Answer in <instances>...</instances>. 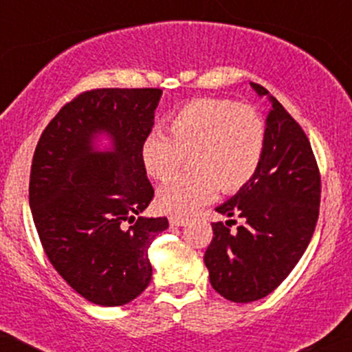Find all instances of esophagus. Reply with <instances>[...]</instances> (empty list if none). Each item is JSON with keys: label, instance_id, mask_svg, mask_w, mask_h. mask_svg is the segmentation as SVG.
Segmentation results:
<instances>
[{"label": "esophagus", "instance_id": "1", "mask_svg": "<svg viewBox=\"0 0 352 352\" xmlns=\"http://www.w3.org/2000/svg\"><path fill=\"white\" fill-rule=\"evenodd\" d=\"M168 222L172 227H182L188 222L187 217H180V215H170Z\"/></svg>", "mask_w": 352, "mask_h": 352}]
</instances>
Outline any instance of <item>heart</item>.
<instances>
[{"label":"heart","instance_id":"obj_1","mask_svg":"<svg viewBox=\"0 0 352 352\" xmlns=\"http://www.w3.org/2000/svg\"><path fill=\"white\" fill-rule=\"evenodd\" d=\"M168 133L152 130L140 146L142 164L152 179L168 180L187 155L188 172L160 188L158 207L187 215L214 195L241 190L256 175L265 148L264 118L249 105L227 98H195L173 111Z\"/></svg>","mask_w":352,"mask_h":352}]
</instances>
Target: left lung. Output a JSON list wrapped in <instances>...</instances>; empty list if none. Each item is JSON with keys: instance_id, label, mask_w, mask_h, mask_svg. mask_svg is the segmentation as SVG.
<instances>
[{"instance_id": "1", "label": "left lung", "mask_w": 352, "mask_h": 352, "mask_svg": "<svg viewBox=\"0 0 352 352\" xmlns=\"http://www.w3.org/2000/svg\"><path fill=\"white\" fill-rule=\"evenodd\" d=\"M267 95V138L256 175L237 195L215 208L244 223L214 222V237L204 262L210 284L232 302H252L269 296L296 267L314 234L319 217L320 173L302 126Z\"/></svg>"}]
</instances>
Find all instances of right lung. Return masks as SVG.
Listing matches in <instances>:
<instances>
[{"label":"right lung","mask_w":352,"mask_h":352,"mask_svg":"<svg viewBox=\"0 0 352 352\" xmlns=\"http://www.w3.org/2000/svg\"><path fill=\"white\" fill-rule=\"evenodd\" d=\"M160 88H96L61 107L38 140L30 207L46 257L90 302L123 306L152 279L148 247L167 217H137L153 199L140 146ZM107 131L114 150L93 148Z\"/></svg>","instance_id":"1"}]
</instances>
